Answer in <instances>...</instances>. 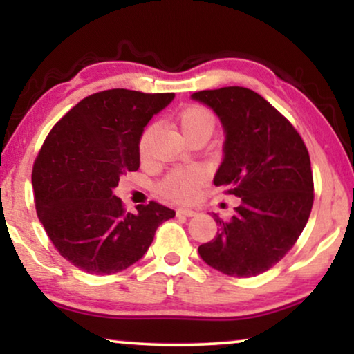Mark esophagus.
Masks as SVG:
<instances>
[{
  "instance_id": "34e87169",
  "label": "esophagus",
  "mask_w": 354,
  "mask_h": 354,
  "mask_svg": "<svg viewBox=\"0 0 354 354\" xmlns=\"http://www.w3.org/2000/svg\"><path fill=\"white\" fill-rule=\"evenodd\" d=\"M195 214H196V211H193V209H187V207H180V209H177V216L193 217Z\"/></svg>"
}]
</instances>
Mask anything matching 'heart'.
<instances>
[{"label":"heart","mask_w":354,"mask_h":354,"mask_svg":"<svg viewBox=\"0 0 354 354\" xmlns=\"http://www.w3.org/2000/svg\"><path fill=\"white\" fill-rule=\"evenodd\" d=\"M178 124L185 138L195 135H206L209 138L216 127V118L209 109L201 104H188L178 114ZM153 125L145 130L140 138V153L147 154L153 137ZM203 180V174L198 169H174L159 182L158 190L164 198L176 203L192 201L196 196L198 185Z\"/></svg>","instance_id":"obj_1"}]
</instances>
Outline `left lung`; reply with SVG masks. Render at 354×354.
Instances as JSON below:
<instances>
[{"label":"left lung","mask_w":354,"mask_h":354,"mask_svg":"<svg viewBox=\"0 0 354 354\" xmlns=\"http://www.w3.org/2000/svg\"><path fill=\"white\" fill-rule=\"evenodd\" d=\"M192 100L212 109L224 129V158L214 185L240 198L235 216L201 259L230 277H253L277 264L311 214L314 183L308 149L293 125L263 96L243 86L203 90Z\"/></svg>","instance_id":"1"}]
</instances>
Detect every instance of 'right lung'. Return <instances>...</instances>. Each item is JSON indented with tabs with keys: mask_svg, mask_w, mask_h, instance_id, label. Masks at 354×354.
I'll list each match as a JSON object with an SVG mask.
<instances>
[{
	"mask_svg": "<svg viewBox=\"0 0 354 354\" xmlns=\"http://www.w3.org/2000/svg\"><path fill=\"white\" fill-rule=\"evenodd\" d=\"M174 93L114 88L75 104L48 135L33 164L38 219L75 268L120 272L142 259L171 207L151 201L125 212L114 195L120 176L140 167V138Z\"/></svg>",
	"mask_w": 354,
	"mask_h": 354,
	"instance_id": "right-lung-1",
	"label": "right lung"
}]
</instances>
